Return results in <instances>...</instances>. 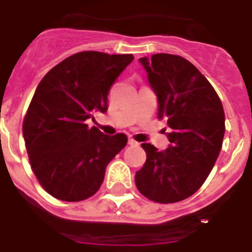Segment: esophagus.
<instances>
[{"instance_id": "esophagus-1", "label": "esophagus", "mask_w": 252, "mask_h": 252, "mask_svg": "<svg viewBox=\"0 0 252 252\" xmlns=\"http://www.w3.org/2000/svg\"><path fill=\"white\" fill-rule=\"evenodd\" d=\"M128 143H129V144H130V145H134V147H137V145H139V143L135 142V140L131 139V138H130V139L128 140Z\"/></svg>"}]
</instances>
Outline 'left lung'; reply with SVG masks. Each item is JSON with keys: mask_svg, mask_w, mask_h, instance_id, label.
<instances>
[{"mask_svg": "<svg viewBox=\"0 0 252 252\" xmlns=\"http://www.w3.org/2000/svg\"><path fill=\"white\" fill-rule=\"evenodd\" d=\"M139 62L158 97V118L166 121L170 144L159 152L143 143L147 160L135 173V185L155 203L182 201L204 184L220 154L224 108L208 79L185 58L158 53Z\"/></svg>", "mask_w": 252, "mask_h": 252, "instance_id": "1", "label": "left lung"}]
</instances>
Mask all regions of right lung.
<instances>
[{"label":"right lung","mask_w":252,"mask_h":252,"mask_svg":"<svg viewBox=\"0 0 252 252\" xmlns=\"http://www.w3.org/2000/svg\"><path fill=\"white\" fill-rule=\"evenodd\" d=\"M133 55L79 52L42 78L23 121L31 166L48 194L86 200L98 191L109 161L126 145V134L89 128L95 110L108 109L109 88Z\"/></svg>","instance_id":"add662e5"}]
</instances>
